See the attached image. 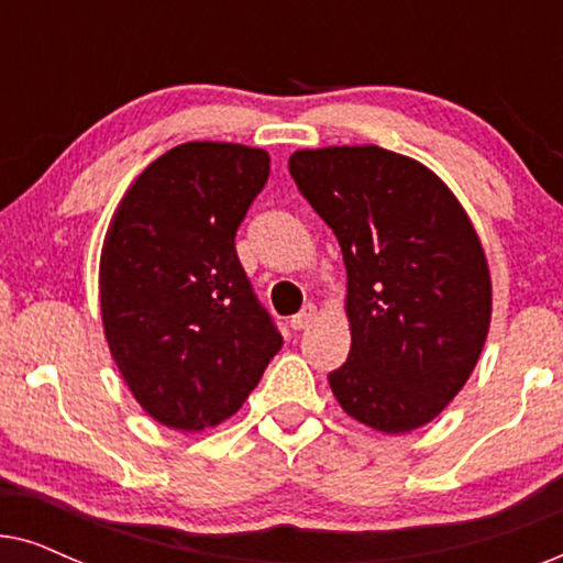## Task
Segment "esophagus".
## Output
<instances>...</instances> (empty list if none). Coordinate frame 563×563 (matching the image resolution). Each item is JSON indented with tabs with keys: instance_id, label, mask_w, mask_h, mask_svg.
<instances>
[{
	"instance_id": "obj_1",
	"label": "esophagus",
	"mask_w": 563,
	"mask_h": 563,
	"mask_svg": "<svg viewBox=\"0 0 563 563\" xmlns=\"http://www.w3.org/2000/svg\"><path fill=\"white\" fill-rule=\"evenodd\" d=\"M314 318H318V307L307 305V307H302V312H297L295 318L289 320V325H291V330H305L312 325Z\"/></svg>"
}]
</instances>
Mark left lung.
I'll list each match as a JSON object with an SVG mask.
<instances>
[{
  "label": "left lung",
  "instance_id": "1",
  "mask_svg": "<svg viewBox=\"0 0 563 563\" xmlns=\"http://www.w3.org/2000/svg\"><path fill=\"white\" fill-rule=\"evenodd\" d=\"M289 174L349 272L351 353L330 389L382 433L426 426L464 387L489 330V268L464 207L379 145L297 151Z\"/></svg>",
  "mask_w": 563,
  "mask_h": 563
}]
</instances>
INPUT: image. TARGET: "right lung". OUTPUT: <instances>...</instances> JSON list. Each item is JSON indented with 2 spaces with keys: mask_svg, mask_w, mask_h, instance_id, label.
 I'll return each mask as SVG.
<instances>
[{
  "mask_svg": "<svg viewBox=\"0 0 563 563\" xmlns=\"http://www.w3.org/2000/svg\"><path fill=\"white\" fill-rule=\"evenodd\" d=\"M268 153L184 143L137 176L99 264L104 335L153 420L205 430L241 410L282 333L235 253Z\"/></svg>",
  "mask_w": 563,
  "mask_h": 563,
  "instance_id": "add662e5",
  "label": "right lung"
}]
</instances>
